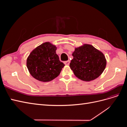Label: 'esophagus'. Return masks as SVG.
<instances>
[{
	"instance_id": "esophagus-1",
	"label": "esophagus",
	"mask_w": 127,
	"mask_h": 127,
	"mask_svg": "<svg viewBox=\"0 0 127 127\" xmlns=\"http://www.w3.org/2000/svg\"><path fill=\"white\" fill-rule=\"evenodd\" d=\"M64 64L65 65H69L70 64V61L68 60V61H64Z\"/></svg>"
}]
</instances>
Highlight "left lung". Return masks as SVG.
<instances>
[{"instance_id": "obj_1", "label": "left lung", "mask_w": 127, "mask_h": 127, "mask_svg": "<svg viewBox=\"0 0 127 127\" xmlns=\"http://www.w3.org/2000/svg\"><path fill=\"white\" fill-rule=\"evenodd\" d=\"M72 55L70 68L76 77L83 81L90 82L98 78L106 67L105 56L91 44L75 48Z\"/></svg>"}]
</instances>
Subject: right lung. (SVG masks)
<instances>
[{
	"label": "right lung",
	"instance_id": "right-lung-1",
	"mask_svg": "<svg viewBox=\"0 0 127 127\" xmlns=\"http://www.w3.org/2000/svg\"><path fill=\"white\" fill-rule=\"evenodd\" d=\"M56 46L47 42L31 51L26 60L30 74L40 82L51 81L59 76L64 66L57 55Z\"/></svg>",
	"mask_w": 127,
	"mask_h": 127
}]
</instances>
